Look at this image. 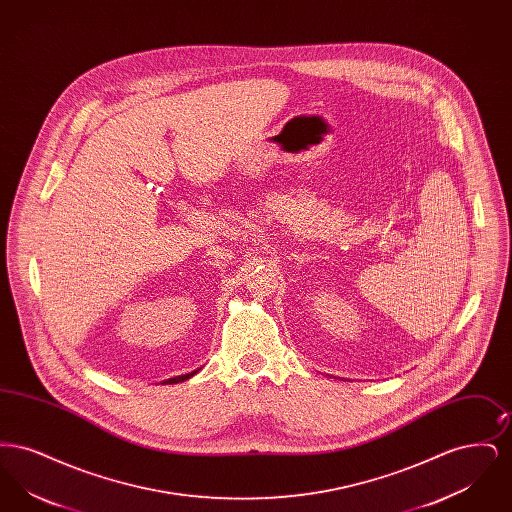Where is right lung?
Here are the masks:
<instances>
[{
    "label": "right lung",
    "mask_w": 512,
    "mask_h": 512,
    "mask_svg": "<svg viewBox=\"0 0 512 512\" xmlns=\"http://www.w3.org/2000/svg\"><path fill=\"white\" fill-rule=\"evenodd\" d=\"M201 368H197L194 372H190V374H182V376H174V378H169V380H163L161 384H178V382H184V380H188V378H192L194 374H197Z\"/></svg>",
    "instance_id": "right-lung-1"
}]
</instances>
